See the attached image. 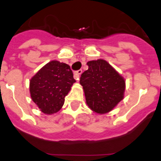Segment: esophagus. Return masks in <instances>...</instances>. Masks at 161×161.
<instances>
[{
    "instance_id": "obj_1",
    "label": "esophagus",
    "mask_w": 161,
    "mask_h": 161,
    "mask_svg": "<svg viewBox=\"0 0 161 161\" xmlns=\"http://www.w3.org/2000/svg\"><path fill=\"white\" fill-rule=\"evenodd\" d=\"M81 74H82V69H79V70L75 71V72H74V78H75L77 80H78L79 78H80V75Z\"/></svg>"
}]
</instances>
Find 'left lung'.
I'll list each match as a JSON object with an SVG mask.
<instances>
[{
	"instance_id": "left-lung-1",
	"label": "left lung",
	"mask_w": 161,
	"mask_h": 161,
	"mask_svg": "<svg viewBox=\"0 0 161 161\" xmlns=\"http://www.w3.org/2000/svg\"><path fill=\"white\" fill-rule=\"evenodd\" d=\"M88 69L81 74L86 103L94 112L99 114L112 110L124 98L125 79L103 59L87 63Z\"/></svg>"
}]
</instances>
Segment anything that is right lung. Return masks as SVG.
<instances>
[{
  "instance_id": "1",
  "label": "right lung",
  "mask_w": 161,
  "mask_h": 161,
  "mask_svg": "<svg viewBox=\"0 0 161 161\" xmlns=\"http://www.w3.org/2000/svg\"><path fill=\"white\" fill-rule=\"evenodd\" d=\"M75 82L70 66L54 60L41 68L30 80L32 100L44 114H55L63 107L65 97Z\"/></svg>"
}]
</instances>
